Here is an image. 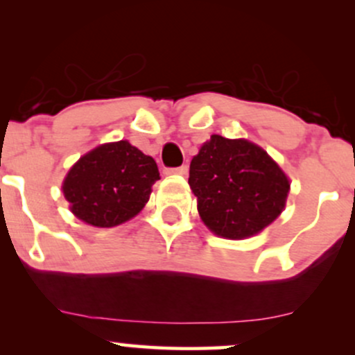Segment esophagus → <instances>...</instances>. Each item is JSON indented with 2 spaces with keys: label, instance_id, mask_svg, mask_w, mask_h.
<instances>
[{
  "label": "esophagus",
  "instance_id": "1",
  "mask_svg": "<svg viewBox=\"0 0 355 355\" xmlns=\"http://www.w3.org/2000/svg\"><path fill=\"white\" fill-rule=\"evenodd\" d=\"M166 173H173V175H187L189 173V166L182 165L177 166V168H166Z\"/></svg>",
  "mask_w": 355,
  "mask_h": 355
}]
</instances>
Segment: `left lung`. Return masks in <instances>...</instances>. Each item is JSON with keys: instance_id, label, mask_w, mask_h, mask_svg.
Segmentation results:
<instances>
[{"instance_id": "left-lung-1", "label": "left lung", "mask_w": 355, "mask_h": 355, "mask_svg": "<svg viewBox=\"0 0 355 355\" xmlns=\"http://www.w3.org/2000/svg\"><path fill=\"white\" fill-rule=\"evenodd\" d=\"M198 214L214 234L245 239L282 214L291 183L260 146L211 135L190 164Z\"/></svg>"}]
</instances>
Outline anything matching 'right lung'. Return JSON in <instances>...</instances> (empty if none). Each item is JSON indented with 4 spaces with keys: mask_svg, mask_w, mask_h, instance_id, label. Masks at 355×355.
Returning <instances> with one entry per match:
<instances>
[{
    "mask_svg": "<svg viewBox=\"0 0 355 355\" xmlns=\"http://www.w3.org/2000/svg\"><path fill=\"white\" fill-rule=\"evenodd\" d=\"M158 178L153 158L121 140L81 157L64 178L63 193L80 220L115 227L144 209Z\"/></svg>",
    "mask_w": 355,
    "mask_h": 355,
    "instance_id": "1",
    "label": "right lung"
}]
</instances>
